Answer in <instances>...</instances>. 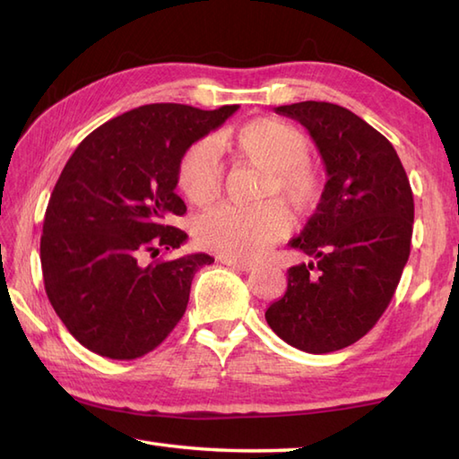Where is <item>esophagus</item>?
<instances>
[{
  "instance_id": "obj_1",
  "label": "esophagus",
  "mask_w": 459,
  "mask_h": 459,
  "mask_svg": "<svg viewBox=\"0 0 459 459\" xmlns=\"http://www.w3.org/2000/svg\"><path fill=\"white\" fill-rule=\"evenodd\" d=\"M222 264H227L232 270H238V272H252L256 266L255 264H248V262H235V260H222Z\"/></svg>"
}]
</instances>
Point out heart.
I'll list each match as a JSON object with an SVG mask.
<instances>
[{"mask_svg": "<svg viewBox=\"0 0 459 459\" xmlns=\"http://www.w3.org/2000/svg\"><path fill=\"white\" fill-rule=\"evenodd\" d=\"M232 143L242 158L266 169L258 207L219 204L195 224L199 245L229 260H256L291 229L286 201L298 211L317 207L324 195V175L311 163L307 135L284 120L260 118L235 134L195 142L179 163V185L195 204L211 203L222 187L221 145Z\"/></svg>", "mask_w": 459, "mask_h": 459, "instance_id": "1", "label": "heart"}]
</instances>
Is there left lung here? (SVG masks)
<instances>
[{
	"mask_svg": "<svg viewBox=\"0 0 459 459\" xmlns=\"http://www.w3.org/2000/svg\"><path fill=\"white\" fill-rule=\"evenodd\" d=\"M274 110L309 132L327 181L290 240L316 262L288 270L286 294L266 321L288 345L331 353L367 335L391 304L411 255L412 189L393 143L343 106L307 100Z\"/></svg>",
	"mask_w": 459,
	"mask_h": 459,
	"instance_id": "1",
	"label": "left lung"
}]
</instances>
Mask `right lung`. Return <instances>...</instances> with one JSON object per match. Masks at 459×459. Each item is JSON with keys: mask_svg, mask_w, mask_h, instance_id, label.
Here are the masks:
<instances>
[{"mask_svg": "<svg viewBox=\"0 0 459 459\" xmlns=\"http://www.w3.org/2000/svg\"><path fill=\"white\" fill-rule=\"evenodd\" d=\"M237 110L145 104L96 128L66 161L47 204L41 268L56 316L92 353L138 359L179 324L195 272L214 258L142 256L187 240L171 227L187 211L175 193L181 158Z\"/></svg>", "mask_w": 459, "mask_h": 459, "instance_id": "right-lung-1", "label": "right lung"}]
</instances>
